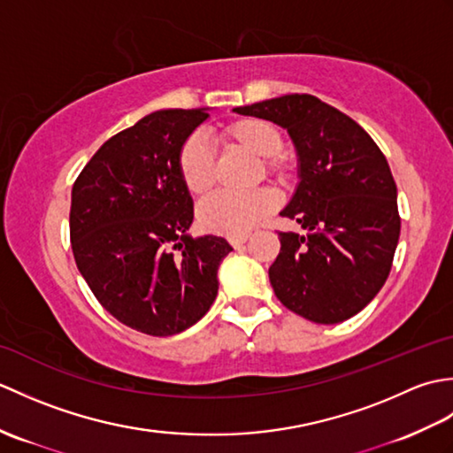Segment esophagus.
<instances>
[{
  "mask_svg": "<svg viewBox=\"0 0 453 453\" xmlns=\"http://www.w3.org/2000/svg\"><path fill=\"white\" fill-rule=\"evenodd\" d=\"M247 239H249V235H239V237H229V243H232L235 249H239L242 247L243 243H247Z\"/></svg>",
  "mask_w": 453,
  "mask_h": 453,
  "instance_id": "1",
  "label": "esophagus"
}]
</instances>
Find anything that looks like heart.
Listing matches in <instances>:
<instances>
[{
  "label": "heart",
  "mask_w": 453,
  "mask_h": 453,
  "mask_svg": "<svg viewBox=\"0 0 453 453\" xmlns=\"http://www.w3.org/2000/svg\"><path fill=\"white\" fill-rule=\"evenodd\" d=\"M219 138L234 148L261 159L266 177L286 182L292 177V167L282 156V134L273 122L257 117H245L221 128ZM177 173L188 195L200 196L214 180V159L200 136H190L179 150ZM276 208L273 190L258 188L249 195H211L198 208V224L210 234L239 237L265 219Z\"/></svg>",
  "instance_id": "heart-1"
}]
</instances>
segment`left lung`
Masks as SVG:
<instances>
[{"mask_svg": "<svg viewBox=\"0 0 453 453\" xmlns=\"http://www.w3.org/2000/svg\"><path fill=\"white\" fill-rule=\"evenodd\" d=\"M271 120L297 151V188L280 214L305 234L280 232V253L268 268L288 310L333 325L362 311L386 284L401 218L388 159L358 122L313 95L234 109Z\"/></svg>", "mask_w": 453, "mask_h": 453, "instance_id": "1", "label": "left lung"}]
</instances>
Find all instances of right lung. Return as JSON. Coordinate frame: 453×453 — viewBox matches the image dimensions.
<instances>
[{
  "label": "right lung",
  "mask_w": 453,
  "mask_h": 453,
  "mask_svg": "<svg viewBox=\"0 0 453 453\" xmlns=\"http://www.w3.org/2000/svg\"><path fill=\"white\" fill-rule=\"evenodd\" d=\"M206 109L156 111L114 134L72 188L75 265L114 319L151 336L182 333L218 296L224 237H190L192 198L177 156Z\"/></svg>",
  "instance_id": "right-lung-1"
}]
</instances>
